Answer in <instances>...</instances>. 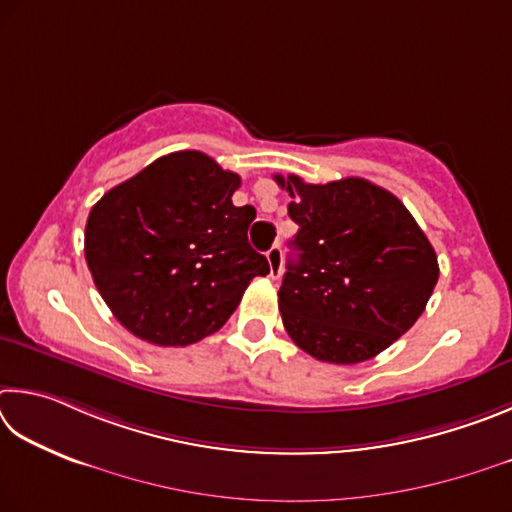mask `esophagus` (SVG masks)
Listing matches in <instances>:
<instances>
[{
  "instance_id": "34e87169",
  "label": "esophagus",
  "mask_w": 512,
  "mask_h": 512,
  "mask_svg": "<svg viewBox=\"0 0 512 512\" xmlns=\"http://www.w3.org/2000/svg\"><path fill=\"white\" fill-rule=\"evenodd\" d=\"M267 263H270L272 279H274V276H281V272H283V249H281V245L270 247V251H267Z\"/></svg>"
}]
</instances>
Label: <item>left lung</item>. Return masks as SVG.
<instances>
[{
	"label": "left lung",
	"instance_id": "obj_1",
	"mask_svg": "<svg viewBox=\"0 0 512 512\" xmlns=\"http://www.w3.org/2000/svg\"><path fill=\"white\" fill-rule=\"evenodd\" d=\"M274 179L299 224L279 290L285 330L321 362L371 360L423 315L438 281L432 242L396 195L362 177Z\"/></svg>",
	"mask_w": 512,
	"mask_h": 512
}]
</instances>
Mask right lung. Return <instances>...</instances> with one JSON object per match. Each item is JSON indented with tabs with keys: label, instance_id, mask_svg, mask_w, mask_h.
I'll return each mask as SVG.
<instances>
[{
	"label": "right lung",
	"instance_id": "1",
	"mask_svg": "<svg viewBox=\"0 0 512 512\" xmlns=\"http://www.w3.org/2000/svg\"><path fill=\"white\" fill-rule=\"evenodd\" d=\"M240 177L197 150L170 152L89 211L85 258L107 308L134 337L188 346L224 326L270 263L251 249Z\"/></svg>",
	"mask_w": 512,
	"mask_h": 512
}]
</instances>
